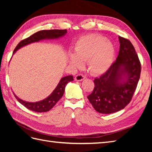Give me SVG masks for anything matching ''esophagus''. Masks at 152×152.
Returning <instances> with one entry per match:
<instances>
[{
	"instance_id": "esophagus-1",
	"label": "esophagus",
	"mask_w": 152,
	"mask_h": 152,
	"mask_svg": "<svg viewBox=\"0 0 152 152\" xmlns=\"http://www.w3.org/2000/svg\"><path fill=\"white\" fill-rule=\"evenodd\" d=\"M85 78H86V76L84 75H83L82 74H78L75 76L76 81H82V80Z\"/></svg>"
}]
</instances>
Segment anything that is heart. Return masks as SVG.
I'll return each instance as SVG.
<instances>
[{
    "label": "heart",
    "instance_id": "1",
    "mask_svg": "<svg viewBox=\"0 0 152 152\" xmlns=\"http://www.w3.org/2000/svg\"><path fill=\"white\" fill-rule=\"evenodd\" d=\"M74 53L69 56V63L76 68L87 61L88 70L94 75L106 72L114 61L115 50L106 38L99 34H87L80 37L74 46Z\"/></svg>",
    "mask_w": 152,
    "mask_h": 152
}]
</instances>
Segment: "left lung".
I'll return each instance as SVG.
<instances>
[{
  "label": "left lung",
  "mask_w": 152,
  "mask_h": 152,
  "mask_svg": "<svg viewBox=\"0 0 152 152\" xmlns=\"http://www.w3.org/2000/svg\"><path fill=\"white\" fill-rule=\"evenodd\" d=\"M119 51L106 72L94 80L95 88L88 96L96 112L112 114L124 109L131 101L141 72L134 48L128 39L119 37Z\"/></svg>",
  "instance_id": "8db88e82"
}]
</instances>
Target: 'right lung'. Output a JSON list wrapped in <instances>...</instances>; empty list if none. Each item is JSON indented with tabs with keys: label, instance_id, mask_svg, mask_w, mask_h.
<instances>
[{
	"label": "right lung",
	"instance_id": "right-lung-1",
	"mask_svg": "<svg viewBox=\"0 0 152 152\" xmlns=\"http://www.w3.org/2000/svg\"><path fill=\"white\" fill-rule=\"evenodd\" d=\"M67 33L66 29L59 30V29H53V30H43L37 32L36 33L31 35L29 37H28L25 39L21 40L19 42L17 46L15 47L14 51V53L16 51L19 50L21 47L26 46V45L38 42L41 40L44 39H53V38H58L64 36ZM74 80L72 76H67L63 77L61 79L59 83H58L56 88L51 94L45 99L43 101H41L37 102H28L23 101V100L18 98L17 96L14 94L16 99L21 103V104L25 106L27 109L30 110L34 111L35 112H46L50 110L53 106L56 104V103L59 101L60 99L62 97L65 86L69 82Z\"/></svg>",
	"mask_w": 152,
	"mask_h": 152
}]
</instances>
